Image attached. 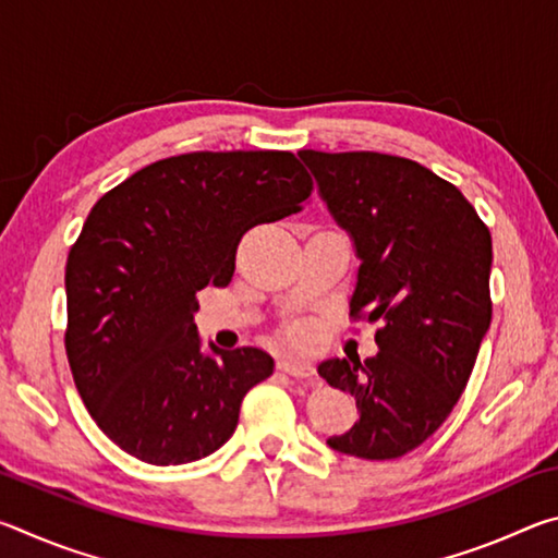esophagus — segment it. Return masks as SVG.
Here are the masks:
<instances>
[{"mask_svg": "<svg viewBox=\"0 0 558 558\" xmlns=\"http://www.w3.org/2000/svg\"><path fill=\"white\" fill-rule=\"evenodd\" d=\"M278 369L282 374H288V376H295V379H313V376H315V366L305 362V359L286 356V359H280V362H278Z\"/></svg>", "mask_w": 558, "mask_h": 558, "instance_id": "obj_1", "label": "esophagus"}]
</instances>
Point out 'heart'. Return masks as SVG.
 <instances>
[{
    "instance_id": "heart-1",
    "label": "heart",
    "mask_w": 558,
    "mask_h": 558,
    "mask_svg": "<svg viewBox=\"0 0 558 558\" xmlns=\"http://www.w3.org/2000/svg\"><path fill=\"white\" fill-rule=\"evenodd\" d=\"M290 339H292V342H298V344L307 342V339H310V329H307V327H302V325L292 327V329H290Z\"/></svg>"
}]
</instances>
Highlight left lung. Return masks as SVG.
<instances>
[{
    "label": "left lung",
    "mask_w": 558,
    "mask_h": 558,
    "mask_svg": "<svg viewBox=\"0 0 558 558\" xmlns=\"http://www.w3.org/2000/svg\"><path fill=\"white\" fill-rule=\"evenodd\" d=\"M302 162L359 258L354 317L379 319V352L327 359L323 379L354 396L359 421L327 446L364 460L426 442L465 391L493 319V235L446 179L405 157L317 153Z\"/></svg>",
    "instance_id": "left-lung-1"
}]
</instances>
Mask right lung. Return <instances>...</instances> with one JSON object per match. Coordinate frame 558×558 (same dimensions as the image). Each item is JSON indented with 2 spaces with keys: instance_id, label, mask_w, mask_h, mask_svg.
I'll return each instance as SVG.
<instances>
[{
  "instance_id": "right-lung-1",
  "label": "right lung",
  "mask_w": 558,
  "mask_h": 558,
  "mask_svg": "<svg viewBox=\"0 0 558 558\" xmlns=\"http://www.w3.org/2000/svg\"><path fill=\"white\" fill-rule=\"evenodd\" d=\"M310 194L292 153L239 149L159 159L93 206L65 263V354L116 446L184 465L233 436L243 396L276 362L258 347L204 354L196 292L229 286L241 235Z\"/></svg>"
}]
</instances>
